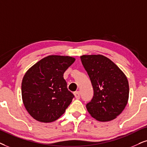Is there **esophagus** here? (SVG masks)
Returning <instances> with one entry per match:
<instances>
[{
	"label": "esophagus",
	"mask_w": 147,
	"mask_h": 147,
	"mask_svg": "<svg viewBox=\"0 0 147 147\" xmlns=\"http://www.w3.org/2000/svg\"><path fill=\"white\" fill-rule=\"evenodd\" d=\"M74 94H75V98H77V99H79V98H80V96H81V93H80L79 91H77V92H75V93H74Z\"/></svg>",
	"instance_id": "1"
}]
</instances>
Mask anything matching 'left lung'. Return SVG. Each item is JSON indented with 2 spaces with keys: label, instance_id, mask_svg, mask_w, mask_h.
Segmentation results:
<instances>
[{
  "label": "left lung",
  "instance_id": "left-lung-1",
  "mask_svg": "<svg viewBox=\"0 0 147 147\" xmlns=\"http://www.w3.org/2000/svg\"><path fill=\"white\" fill-rule=\"evenodd\" d=\"M94 89L86 105L89 113L100 121H109L121 113L127 103L129 84L125 74L110 59L102 55L81 56Z\"/></svg>",
  "mask_w": 147,
  "mask_h": 147
}]
</instances>
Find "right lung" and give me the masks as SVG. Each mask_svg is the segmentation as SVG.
<instances>
[{"label":"right lung","instance_id":"add662e5","mask_svg":"<svg viewBox=\"0 0 147 147\" xmlns=\"http://www.w3.org/2000/svg\"><path fill=\"white\" fill-rule=\"evenodd\" d=\"M75 59L49 55L36 63L22 80V96L28 112L43 123L54 121L64 114L75 97L67 88L64 72Z\"/></svg>","mask_w":147,"mask_h":147}]
</instances>
